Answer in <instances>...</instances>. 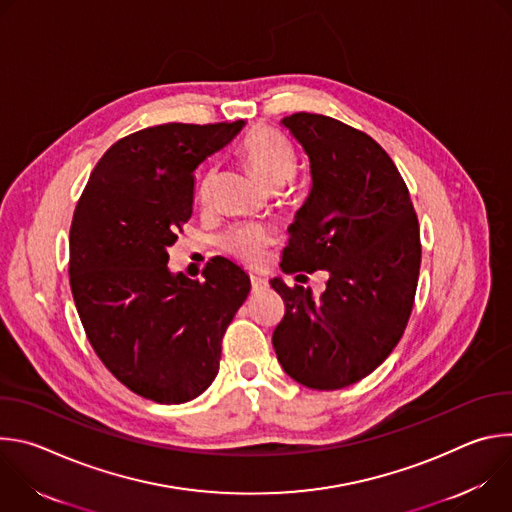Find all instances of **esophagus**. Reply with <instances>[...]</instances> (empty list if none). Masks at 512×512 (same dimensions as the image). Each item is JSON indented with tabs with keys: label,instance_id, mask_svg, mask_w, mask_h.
Wrapping results in <instances>:
<instances>
[{
	"label": "esophagus",
	"instance_id": "34e87169",
	"mask_svg": "<svg viewBox=\"0 0 512 512\" xmlns=\"http://www.w3.org/2000/svg\"><path fill=\"white\" fill-rule=\"evenodd\" d=\"M265 285H267V281L263 277L251 275V291H253V294H257V291H261Z\"/></svg>",
	"mask_w": 512,
	"mask_h": 512
}]
</instances>
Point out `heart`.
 <instances>
[{
    "label": "heart",
    "mask_w": 512,
    "mask_h": 512,
    "mask_svg": "<svg viewBox=\"0 0 512 512\" xmlns=\"http://www.w3.org/2000/svg\"><path fill=\"white\" fill-rule=\"evenodd\" d=\"M239 156L247 168L257 176V180L269 190H279L298 170V156L291 141L269 127H259L249 131L239 143ZM212 176L208 174L200 184V198H208ZM273 243V233L261 225L237 227L223 237V247L235 259L257 265L263 261L267 247Z\"/></svg>",
    "instance_id": "b5f03b06"
}]
</instances>
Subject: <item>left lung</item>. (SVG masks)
I'll return each mask as SVG.
<instances>
[{
  "instance_id": "8db88e82",
  "label": "left lung",
  "mask_w": 512,
  "mask_h": 512,
  "mask_svg": "<svg viewBox=\"0 0 512 512\" xmlns=\"http://www.w3.org/2000/svg\"><path fill=\"white\" fill-rule=\"evenodd\" d=\"M281 125L302 143L312 174L281 269L330 277L318 298L271 279L285 304L273 348L291 379L334 391L371 375L401 340L421 265L419 223L397 166L371 135L316 113Z\"/></svg>"
}]
</instances>
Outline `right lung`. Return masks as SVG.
Wrapping results in <instances>:
<instances>
[{
  "instance_id": "1",
  "label": "right lung",
  "mask_w": 512,
  "mask_h": 512,
  "mask_svg": "<svg viewBox=\"0 0 512 512\" xmlns=\"http://www.w3.org/2000/svg\"><path fill=\"white\" fill-rule=\"evenodd\" d=\"M243 125L164 123L119 139L72 216L68 273L87 338L119 383L156 403H186L210 387L249 296V275L225 257L204 267V281L168 269L192 214L194 170Z\"/></svg>"
}]
</instances>
